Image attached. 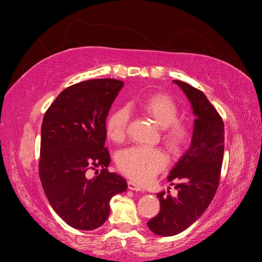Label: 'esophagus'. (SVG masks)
Segmentation results:
<instances>
[{"label": "esophagus", "instance_id": "obj_1", "mask_svg": "<svg viewBox=\"0 0 262 262\" xmlns=\"http://www.w3.org/2000/svg\"><path fill=\"white\" fill-rule=\"evenodd\" d=\"M128 188L130 190H134V191H144L143 188L139 186L138 184H136V182H133V181H128Z\"/></svg>", "mask_w": 262, "mask_h": 262}]
</instances>
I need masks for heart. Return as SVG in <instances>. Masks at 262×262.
<instances>
[{
    "label": "heart",
    "mask_w": 262,
    "mask_h": 262,
    "mask_svg": "<svg viewBox=\"0 0 262 262\" xmlns=\"http://www.w3.org/2000/svg\"><path fill=\"white\" fill-rule=\"evenodd\" d=\"M141 108L163 129V141L172 154H180L192 138L189 123L179 120V107L170 96L163 93L153 94L141 102ZM130 113L120 107L109 115L106 122L107 136L115 143H121L126 137ZM167 157L160 148L132 146L117 156V166L123 175L134 181L149 182L167 166Z\"/></svg>",
    "instance_id": "1"
}]
</instances>
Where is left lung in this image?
<instances>
[{"label": "left lung", "instance_id": "obj_1", "mask_svg": "<svg viewBox=\"0 0 262 262\" xmlns=\"http://www.w3.org/2000/svg\"><path fill=\"white\" fill-rule=\"evenodd\" d=\"M185 92L195 115L191 146L170 171L177 196L169 191L157 193L161 208L147 222L160 236H173L185 231L207 210L215 195L224 155V122L205 95L195 87L173 80Z\"/></svg>", "mask_w": 262, "mask_h": 262}]
</instances>
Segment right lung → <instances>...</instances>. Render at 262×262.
<instances>
[{
  "mask_svg": "<svg viewBox=\"0 0 262 262\" xmlns=\"http://www.w3.org/2000/svg\"><path fill=\"white\" fill-rule=\"evenodd\" d=\"M122 86L115 78L71 85L43 116L39 177L53 210L76 229L92 231L104 224L112 198L128 187L121 176L108 171L105 147L106 118ZM96 168L101 172L91 178Z\"/></svg>",
  "mask_w": 262,
  "mask_h": 262,
  "instance_id": "1",
  "label": "right lung"
}]
</instances>
